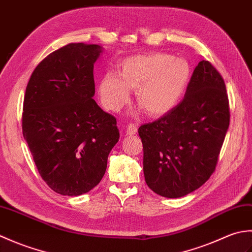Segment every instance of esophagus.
<instances>
[{"label": "esophagus", "mask_w": 252, "mask_h": 252, "mask_svg": "<svg viewBox=\"0 0 252 252\" xmlns=\"http://www.w3.org/2000/svg\"><path fill=\"white\" fill-rule=\"evenodd\" d=\"M136 132H137V127H136V126L135 125H133V123H130V125H127V126H126V135H134V134H136Z\"/></svg>", "instance_id": "1"}]
</instances>
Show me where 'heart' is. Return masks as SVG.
I'll use <instances>...</instances> for the list:
<instances>
[{"instance_id":"b5f03b06","label":"heart","mask_w":252,"mask_h":252,"mask_svg":"<svg viewBox=\"0 0 252 252\" xmlns=\"http://www.w3.org/2000/svg\"><path fill=\"white\" fill-rule=\"evenodd\" d=\"M190 73L189 62L165 53L129 57L120 63V76L109 71L100 78L99 99L107 110L119 111L136 90L137 104L149 116L167 115L183 98Z\"/></svg>"}]
</instances>
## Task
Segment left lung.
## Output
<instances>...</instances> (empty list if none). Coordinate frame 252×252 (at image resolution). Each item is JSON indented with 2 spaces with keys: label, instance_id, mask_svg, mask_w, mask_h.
Here are the masks:
<instances>
[{
  "label": "left lung",
  "instance_id": "1",
  "mask_svg": "<svg viewBox=\"0 0 252 252\" xmlns=\"http://www.w3.org/2000/svg\"><path fill=\"white\" fill-rule=\"evenodd\" d=\"M229 126L226 88L207 61L195 68L183 100L138 129L146 184L167 198L183 197L210 178Z\"/></svg>",
  "mask_w": 252,
  "mask_h": 252
}]
</instances>
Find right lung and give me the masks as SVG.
Segmentation results:
<instances>
[{"label": "right lung", "mask_w": 252, "mask_h": 252, "mask_svg": "<svg viewBox=\"0 0 252 252\" xmlns=\"http://www.w3.org/2000/svg\"><path fill=\"white\" fill-rule=\"evenodd\" d=\"M104 47L70 43L45 57L27 85L23 134L42 179L63 196H79L103 179L119 141L114 116L93 99L94 63Z\"/></svg>", "instance_id": "1"}]
</instances>
